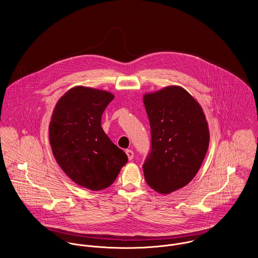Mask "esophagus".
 Segmentation results:
<instances>
[{
	"instance_id": "34e87169",
	"label": "esophagus",
	"mask_w": 258,
	"mask_h": 258,
	"mask_svg": "<svg viewBox=\"0 0 258 258\" xmlns=\"http://www.w3.org/2000/svg\"><path fill=\"white\" fill-rule=\"evenodd\" d=\"M125 153H126V155H127V157H128V160H132V159L134 158L135 153H134V151H133V150H131V149H126Z\"/></svg>"
}]
</instances>
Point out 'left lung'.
<instances>
[{"instance_id":"left-lung-1","label":"left lung","mask_w":258,"mask_h":258,"mask_svg":"<svg viewBox=\"0 0 258 258\" xmlns=\"http://www.w3.org/2000/svg\"><path fill=\"white\" fill-rule=\"evenodd\" d=\"M151 132V149L143 173L150 188L169 194L199 171L210 132L200 104L182 87L168 86L143 96Z\"/></svg>"}]
</instances>
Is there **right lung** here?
I'll use <instances>...</instances> for the list:
<instances>
[{
	"label": "right lung",
	"mask_w": 258,
	"mask_h": 258,
	"mask_svg": "<svg viewBox=\"0 0 258 258\" xmlns=\"http://www.w3.org/2000/svg\"><path fill=\"white\" fill-rule=\"evenodd\" d=\"M113 99L107 91L74 87L59 99L49 123V143L58 165L72 181L92 191L111 186L127 162L126 154L101 126Z\"/></svg>",
	"instance_id": "add662e5"
}]
</instances>
